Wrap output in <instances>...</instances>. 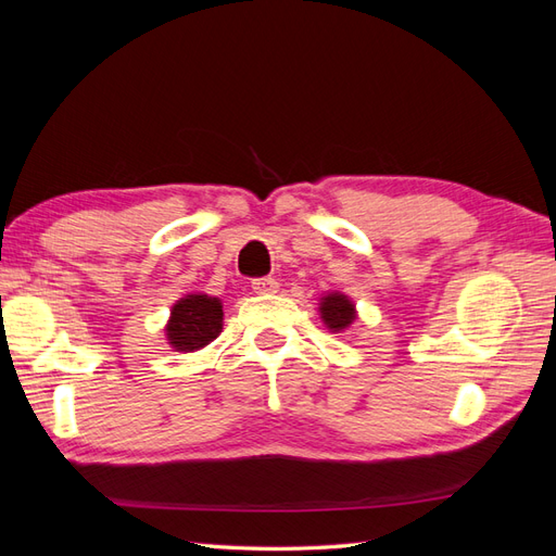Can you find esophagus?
<instances>
[{"label": "esophagus", "instance_id": "obj_1", "mask_svg": "<svg viewBox=\"0 0 556 556\" xmlns=\"http://www.w3.org/2000/svg\"><path fill=\"white\" fill-rule=\"evenodd\" d=\"M252 290H255L257 294H274V292H278V282H276V278H255L252 280Z\"/></svg>", "mask_w": 556, "mask_h": 556}]
</instances>
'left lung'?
I'll list each match as a JSON object with an SVG mask.
<instances>
[{"label":"left lung","instance_id":"8db88e82","mask_svg":"<svg viewBox=\"0 0 556 556\" xmlns=\"http://www.w3.org/2000/svg\"><path fill=\"white\" fill-rule=\"evenodd\" d=\"M319 315H323V323L333 333L345 331L357 319L355 304H352L350 296L341 292H331L323 296V301H319Z\"/></svg>","mask_w":556,"mask_h":556}]
</instances>
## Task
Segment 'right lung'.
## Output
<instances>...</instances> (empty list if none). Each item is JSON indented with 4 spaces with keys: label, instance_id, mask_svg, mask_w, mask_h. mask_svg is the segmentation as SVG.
I'll return each mask as SVG.
<instances>
[{
    "label": "right lung",
    "instance_id": "obj_1",
    "mask_svg": "<svg viewBox=\"0 0 556 556\" xmlns=\"http://www.w3.org/2000/svg\"><path fill=\"white\" fill-rule=\"evenodd\" d=\"M164 331L166 341L176 352H194L206 348L223 331L220 299L208 294H185L174 304Z\"/></svg>",
    "mask_w": 556,
    "mask_h": 556
}]
</instances>
